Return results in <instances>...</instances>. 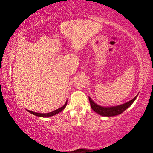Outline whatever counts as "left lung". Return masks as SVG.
<instances>
[{"label": "left lung", "instance_id": "obj_1", "mask_svg": "<svg viewBox=\"0 0 153 153\" xmlns=\"http://www.w3.org/2000/svg\"><path fill=\"white\" fill-rule=\"evenodd\" d=\"M137 97H138V94L133 99H131L128 102L123 103L122 105L112 106V107H102V106L98 105L94 102V100H92L91 98L90 97H88L90 105H91V108L93 111H94L97 113L99 114L100 115L104 116V117H113V116L118 115L122 113L124 111H126L127 108L130 107L133 104V102L135 101Z\"/></svg>", "mask_w": 153, "mask_h": 153}]
</instances>
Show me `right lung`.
<instances>
[{"label": "right lung", "mask_w": 153, "mask_h": 153, "mask_svg": "<svg viewBox=\"0 0 153 153\" xmlns=\"http://www.w3.org/2000/svg\"><path fill=\"white\" fill-rule=\"evenodd\" d=\"M67 100L66 101V102L65 103V105L63 106V107H60L58 109L55 110L54 111H52V112L50 113H36V112H33V111H30V110H27L28 112L33 114V115H34L36 116H38V117H51V116H53V115H55L56 114H58L59 113L61 112L62 111H63L65 108L66 105H67Z\"/></svg>", "instance_id": "right-lung-1"}]
</instances>
